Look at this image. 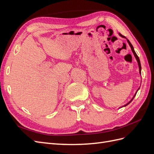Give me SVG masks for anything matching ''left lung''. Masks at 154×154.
<instances>
[{"mask_svg":"<svg viewBox=\"0 0 154 154\" xmlns=\"http://www.w3.org/2000/svg\"><path fill=\"white\" fill-rule=\"evenodd\" d=\"M119 35L122 36V37H123V38H126L125 36H123L122 34H120V33H119ZM127 42H128V44H129V45L130 46V48H131V50H132V53H133V54H134V57H135V58H136V60H137V63H138V66H139V74H141V63H140V60H139V57H138V56L137 55V54L136 53V52H135V51H134V47L132 46V44L130 42V41L128 40V39H127ZM139 89V88H138L137 89V91ZM137 91H136V92L135 93V94H134V97H132V100H130L128 103H127V104L126 105H125L124 106H126L127 105H128L129 103H131V101L133 100V99L134 98V97L136 96V94H137Z\"/></svg>","mask_w":154,"mask_h":154,"instance_id":"obj_1","label":"left lung"}]
</instances>
